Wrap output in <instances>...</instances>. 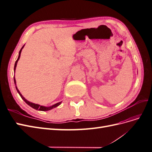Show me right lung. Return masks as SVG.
<instances>
[{
    "instance_id": "obj_1",
    "label": "right lung",
    "mask_w": 152,
    "mask_h": 152,
    "mask_svg": "<svg viewBox=\"0 0 152 152\" xmlns=\"http://www.w3.org/2000/svg\"><path fill=\"white\" fill-rule=\"evenodd\" d=\"M24 45L23 46L22 48H21V49H20V52H19V56H18V59H17V60L16 61V62H15V68H14V70H15H15H16V65H17V63H18V60H19V59H20V55H21V50H22V49H23V48H24ZM14 82H15V85H16V79H15V76H14ZM16 90H17V92L18 93H19V94H20V96H21V98L24 100V102L27 104H28L30 107H31V108H34V109H35V110H40V111H48V110H51V109H53V108H56V107H57L58 106H59V104H60L61 103V102H59V103H56V104H53V105H52V106H50V107H44V106H41V105H40V104H35V103H31V102H28V100H26L23 96H22V94H21V93L20 92V91L18 89V88H17V87L16 86Z\"/></svg>"
}]
</instances>
